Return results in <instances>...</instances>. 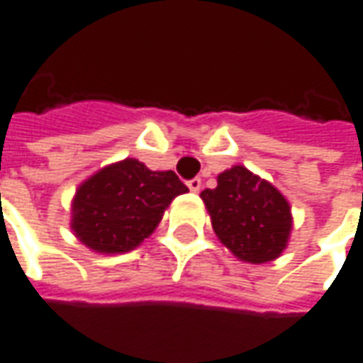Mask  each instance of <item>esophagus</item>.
<instances>
[{"mask_svg":"<svg viewBox=\"0 0 363 363\" xmlns=\"http://www.w3.org/2000/svg\"><path fill=\"white\" fill-rule=\"evenodd\" d=\"M189 189H191V192H199L202 189V182L201 179H192V181H189Z\"/></svg>","mask_w":363,"mask_h":363,"instance_id":"34e87169","label":"esophagus"}]
</instances>
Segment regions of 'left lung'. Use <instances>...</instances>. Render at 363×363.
Listing matches in <instances>:
<instances>
[{"mask_svg":"<svg viewBox=\"0 0 363 363\" xmlns=\"http://www.w3.org/2000/svg\"><path fill=\"white\" fill-rule=\"evenodd\" d=\"M201 199L214 234L240 262L266 264L286 250L294 226L292 206L272 182L234 164Z\"/></svg>","mask_w":363,"mask_h":363,"instance_id":"1","label":"left lung"}]
</instances>
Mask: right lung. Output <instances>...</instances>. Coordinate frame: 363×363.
<instances>
[{
  "label": "right lung",
  "mask_w": 363,
  "mask_h": 363,
  "mask_svg": "<svg viewBox=\"0 0 363 363\" xmlns=\"http://www.w3.org/2000/svg\"><path fill=\"white\" fill-rule=\"evenodd\" d=\"M184 192L189 189L172 171H150L137 159L111 162L77 186L71 230L93 252H130L155 233L169 204Z\"/></svg>",
  "instance_id": "obj_1"
}]
</instances>
